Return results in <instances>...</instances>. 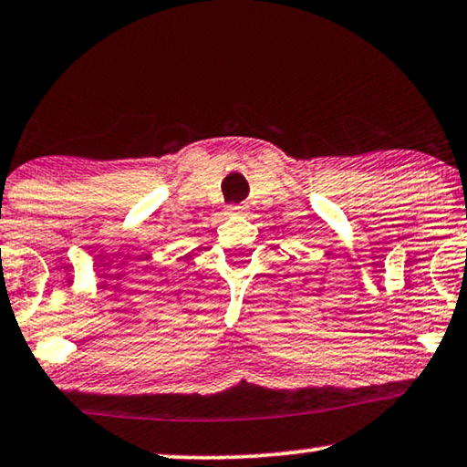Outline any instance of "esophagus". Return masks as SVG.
I'll return each mask as SVG.
<instances>
[{
	"instance_id": "34e87169",
	"label": "esophagus",
	"mask_w": 467,
	"mask_h": 467,
	"mask_svg": "<svg viewBox=\"0 0 467 467\" xmlns=\"http://www.w3.org/2000/svg\"><path fill=\"white\" fill-rule=\"evenodd\" d=\"M226 215H247V205H228Z\"/></svg>"
}]
</instances>
